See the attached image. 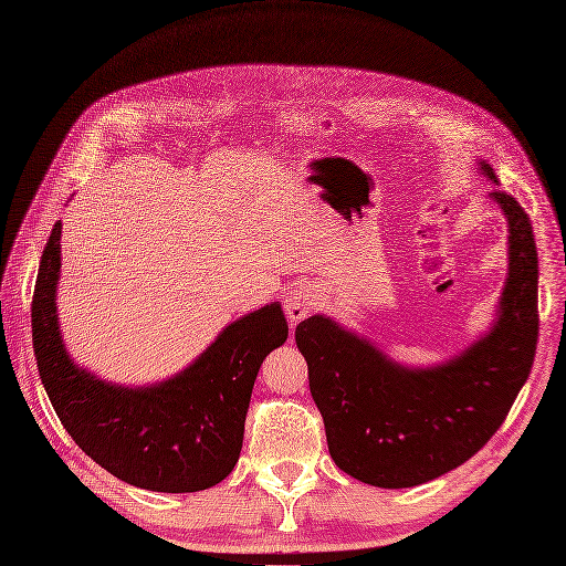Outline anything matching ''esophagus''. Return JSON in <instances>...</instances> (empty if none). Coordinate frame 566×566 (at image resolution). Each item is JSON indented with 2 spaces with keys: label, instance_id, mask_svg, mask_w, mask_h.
Listing matches in <instances>:
<instances>
[{
  "label": "esophagus",
  "instance_id": "esophagus-1",
  "mask_svg": "<svg viewBox=\"0 0 566 566\" xmlns=\"http://www.w3.org/2000/svg\"><path fill=\"white\" fill-rule=\"evenodd\" d=\"M316 306H318V293L310 285H297L285 295V314L293 328L302 318L310 316Z\"/></svg>",
  "mask_w": 566,
  "mask_h": 566
}]
</instances>
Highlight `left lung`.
<instances>
[{
  "label": "left lung",
  "instance_id": "8db88e82",
  "mask_svg": "<svg viewBox=\"0 0 566 566\" xmlns=\"http://www.w3.org/2000/svg\"><path fill=\"white\" fill-rule=\"evenodd\" d=\"M482 172L499 181L486 163ZM491 198L507 217V281L499 321L460 356L406 368L325 316L297 325L328 451L358 482L408 489L462 465L503 424L528 378L538 342L536 241L515 198L499 188Z\"/></svg>",
  "mask_w": 566,
  "mask_h": 566
}]
</instances>
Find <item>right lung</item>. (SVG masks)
<instances>
[{
  "label": "right lung",
  "mask_w": 566,
  "mask_h": 566,
  "mask_svg": "<svg viewBox=\"0 0 566 566\" xmlns=\"http://www.w3.org/2000/svg\"><path fill=\"white\" fill-rule=\"evenodd\" d=\"M61 221L40 260L32 295V347L38 370L65 432L101 468L123 482L163 493H193L219 484L243 449L256 373L287 339L273 302L227 325L196 361L150 387H119L77 368L56 316Z\"/></svg>",
  "instance_id": "obj_1"
}]
</instances>
